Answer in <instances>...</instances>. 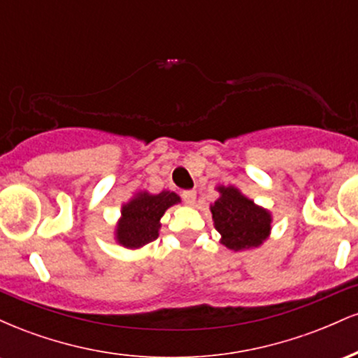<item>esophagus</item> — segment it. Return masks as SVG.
I'll return each instance as SVG.
<instances>
[{"mask_svg":"<svg viewBox=\"0 0 358 358\" xmlns=\"http://www.w3.org/2000/svg\"><path fill=\"white\" fill-rule=\"evenodd\" d=\"M182 199H183L185 203L193 205V203H195V199H196V192L195 190H185V192H182Z\"/></svg>","mask_w":358,"mask_h":358,"instance_id":"1","label":"esophagus"}]
</instances>
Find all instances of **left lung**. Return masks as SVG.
Wrapping results in <instances>:
<instances>
[{
	"label": "left lung",
	"instance_id": "8db88e82",
	"mask_svg": "<svg viewBox=\"0 0 358 358\" xmlns=\"http://www.w3.org/2000/svg\"><path fill=\"white\" fill-rule=\"evenodd\" d=\"M220 199L212 205L213 225L222 244L231 250L257 248L271 232V213L245 199L234 187H219Z\"/></svg>",
	"mask_w": 358,
	"mask_h": 358
}]
</instances>
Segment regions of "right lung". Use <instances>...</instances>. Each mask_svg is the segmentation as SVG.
Segmentation results:
<instances>
[{
	"instance_id": "add662e5",
	"label": "right lung",
	"mask_w": 358,
	"mask_h": 358,
	"mask_svg": "<svg viewBox=\"0 0 358 358\" xmlns=\"http://www.w3.org/2000/svg\"><path fill=\"white\" fill-rule=\"evenodd\" d=\"M180 196L175 192H162L158 195L138 193L129 203L122 207V217L116 229V239L124 248L138 249L153 242L158 237L159 219L166 208L178 203Z\"/></svg>"
}]
</instances>
